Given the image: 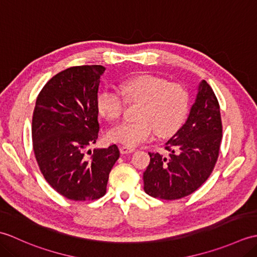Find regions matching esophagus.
Masks as SVG:
<instances>
[{
	"instance_id": "obj_1",
	"label": "esophagus",
	"mask_w": 257,
	"mask_h": 257,
	"mask_svg": "<svg viewBox=\"0 0 257 257\" xmlns=\"http://www.w3.org/2000/svg\"><path fill=\"white\" fill-rule=\"evenodd\" d=\"M119 150H120V152H121L122 155H125V154H133V152H135V149H134V148H129V147H125V146H120Z\"/></svg>"
}]
</instances>
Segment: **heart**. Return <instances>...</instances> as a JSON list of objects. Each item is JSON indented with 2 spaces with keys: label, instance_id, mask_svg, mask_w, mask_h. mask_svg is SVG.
I'll use <instances>...</instances> for the list:
<instances>
[{
  "label": "heart",
  "instance_id": "1",
  "mask_svg": "<svg viewBox=\"0 0 257 257\" xmlns=\"http://www.w3.org/2000/svg\"><path fill=\"white\" fill-rule=\"evenodd\" d=\"M128 102H140L137 121L122 122L110 129L107 138L111 143L136 147L150 140L157 132L160 137L173 134L188 112L189 94L182 85L156 75L141 74L119 85ZM124 101L117 92L103 90L97 97V110L108 121H116L124 111Z\"/></svg>",
  "mask_w": 257,
  "mask_h": 257
}]
</instances>
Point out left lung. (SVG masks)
Segmentation results:
<instances>
[{
    "label": "left lung",
    "instance_id": "1",
    "mask_svg": "<svg viewBox=\"0 0 257 257\" xmlns=\"http://www.w3.org/2000/svg\"><path fill=\"white\" fill-rule=\"evenodd\" d=\"M222 141L220 105L214 91L202 80L187 121L166 143V158L149 152L144 172L145 192L162 200H178L198 190L210 177Z\"/></svg>",
    "mask_w": 257,
    "mask_h": 257
}]
</instances>
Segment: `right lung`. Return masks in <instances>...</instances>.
I'll return each mask as SVG.
<instances>
[{
    "label": "right lung",
    "mask_w": 257,
    "mask_h": 257,
    "mask_svg": "<svg viewBox=\"0 0 257 257\" xmlns=\"http://www.w3.org/2000/svg\"><path fill=\"white\" fill-rule=\"evenodd\" d=\"M103 72L101 65H84L56 74L38 94L33 112L37 165L48 184L73 201L105 195L109 173L120 156L116 145L85 156L99 133L97 94Z\"/></svg>",
    "instance_id": "add662e5"
}]
</instances>
